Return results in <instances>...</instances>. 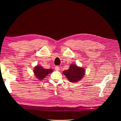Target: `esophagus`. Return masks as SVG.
Instances as JSON below:
<instances>
[{"label":"esophagus","mask_w":121,"mask_h":121,"mask_svg":"<svg viewBox=\"0 0 121 121\" xmlns=\"http://www.w3.org/2000/svg\"><path fill=\"white\" fill-rule=\"evenodd\" d=\"M55 69H56V70H57V71H59L60 69V67H58V66H56V67H55Z\"/></svg>","instance_id":"34e87169"}]
</instances>
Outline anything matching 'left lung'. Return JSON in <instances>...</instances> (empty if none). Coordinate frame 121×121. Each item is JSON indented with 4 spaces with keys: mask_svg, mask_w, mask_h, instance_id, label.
Segmentation results:
<instances>
[{
    "mask_svg": "<svg viewBox=\"0 0 121 121\" xmlns=\"http://www.w3.org/2000/svg\"><path fill=\"white\" fill-rule=\"evenodd\" d=\"M85 70L84 68L78 67L77 65L72 64L67 70L63 72L69 81L74 83L79 81L84 76Z\"/></svg>",
    "mask_w": 121,
    "mask_h": 121,
    "instance_id": "8db88e82",
    "label": "left lung"
}]
</instances>
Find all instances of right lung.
<instances>
[{
	"instance_id": "obj_1",
	"label": "right lung",
	"mask_w": 121,
	"mask_h": 121,
	"mask_svg": "<svg viewBox=\"0 0 121 121\" xmlns=\"http://www.w3.org/2000/svg\"><path fill=\"white\" fill-rule=\"evenodd\" d=\"M53 71L52 69H46L41 65H37L34 69V73L36 78L39 80H42L45 77Z\"/></svg>"
}]
</instances>
